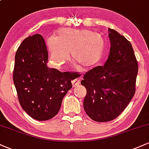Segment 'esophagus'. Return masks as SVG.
Segmentation results:
<instances>
[{
	"mask_svg": "<svg viewBox=\"0 0 149 149\" xmlns=\"http://www.w3.org/2000/svg\"><path fill=\"white\" fill-rule=\"evenodd\" d=\"M80 79H81V76L79 77L78 78H76V79H74L72 81V85H73V88H75V87L78 86V85L80 83Z\"/></svg>",
	"mask_w": 149,
	"mask_h": 149,
	"instance_id": "1",
	"label": "esophagus"
}]
</instances>
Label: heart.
Instances as JSON below:
<instances>
[{
	"label": "heart",
	"mask_w": 149,
	"mask_h": 149,
	"mask_svg": "<svg viewBox=\"0 0 149 149\" xmlns=\"http://www.w3.org/2000/svg\"><path fill=\"white\" fill-rule=\"evenodd\" d=\"M50 61L53 66L60 68L70 59V52L73 60L82 66L90 67L95 65L103 55V38L87 29H62L57 36L47 39Z\"/></svg>",
	"instance_id": "1"
}]
</instances>
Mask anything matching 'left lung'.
Listing matches in <instances>:
<instances>
[{"instance_id":"obj_1","label":"left lung","mask_w":149,"mask_h":149,"mask_svg":"<svg viewBox=\"0 0 149 149\" xmlns=\"http://www.w3.org/2000/svg\"><path fill=\"white\" fill-rule=\"evenodd\" d=\"M111 47L104 66L90 70L81 84L86 88L85 111L97 122L116 118L135 94L138 63L132 44L123 36L109 29Z\"/></svg>"}]
</instances>
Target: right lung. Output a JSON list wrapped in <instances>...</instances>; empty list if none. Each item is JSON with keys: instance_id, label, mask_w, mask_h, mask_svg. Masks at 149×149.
Returning <instances> with one entry per match:
<instances>
[{"instance_id": "right-lung-1", "label": "right lung", "mask_w": 149, "mask_h": 149, "mask_svg": "<svg viewBox=\"0 0 149 149\" xmlns=\"http://www.w3.org/2000/svg\"><path fill=\"white\" fill-rule=\"evenodd\" d=\"M48 52L40 34L26 38L15 54L13 81L22 109L37 120H47L59 112L72 88L75 73L47 67Z\"/></svg>"}]
</instances>
